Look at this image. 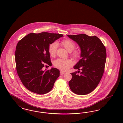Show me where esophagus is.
<instances>
[{"instance_id": "34e87169", "label": "esophagus", "mask_w": 123, "mask_h": 123, "mask_svg": "<svg viewBox=\"0 0 123 123\" xmlns=\"http://www.w3.org/2000/svg\"><path fill=\"white\" fill-rule=\"evenodd\" d=\"M65 74V72L63 71H62V70H60V74L61 75H63V74Z\"/></svg>"}]
</instances>
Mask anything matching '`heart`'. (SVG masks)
I'll return each mask as SVG.
<instances>
[{"mask_svg": "<svg viewBox=\"0 0 123 123\" xmlns=\"http://www.w3.org/2000/svg\"><path fill=\"white\" fill-rule=\"evenodd\" d=\"M60 43L68 52H71L73 51L75 46V43L68 39L64 40ZM57 47L58 44L55 42L49 45L48 51L49 55L52 57H54L56 55ZM79 55V52L78 50H74L72 54V56L75 58L78 57ZM73 64V62L69 59H59L54 62V65L56 68L64 71L68 69V68L72 66Z\"/></svg>", "mask_w": 123, "mask_h": 123, "instance_id": "obj_1", "label": "heart"}]
</instances>
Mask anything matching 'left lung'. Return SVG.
<instances>
[{
  "instance_id": "8db88e82",
  "label": "left lung",
  "mask_w": 123,
  "mask_h": 123,
  "mask_svg": "<svg viewBox=\"0 0 123 123\" xmlns=\"http://www.w3.org/2000/svg\"><path fill=\"white\" fill-rule=\"evenodd\" d=\"M75 41L80 49L81 59L74 68L78 69L71 73L72 78L68 82L72 92L79 95L91 93L99 84L104 72L106 62L105 47L97 37L85 34L67 35Z\"/></svg>"
}]
</instances>
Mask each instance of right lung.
Masks as SVG:
<instances>
[{
  "instance_id": "right-lung-1",
  "label": "right lung",
  "mask_w": 123,
  "mask_h": 123,
  "mask_svg": "<svg viewBox=\"0 0 123 123\" xmlns=\"http://www.w3.org/2000/svg\"><path fill=\"white\" fill-rule=\"evenodd\" d=\"M63 36V34L42 32L30 33L17 43L15 58L17 73L26 89L39 94L51 91L60 75L55 68L44 71L47 64L51 66L49 45Z\"/></svg>"
}]
</instances>
